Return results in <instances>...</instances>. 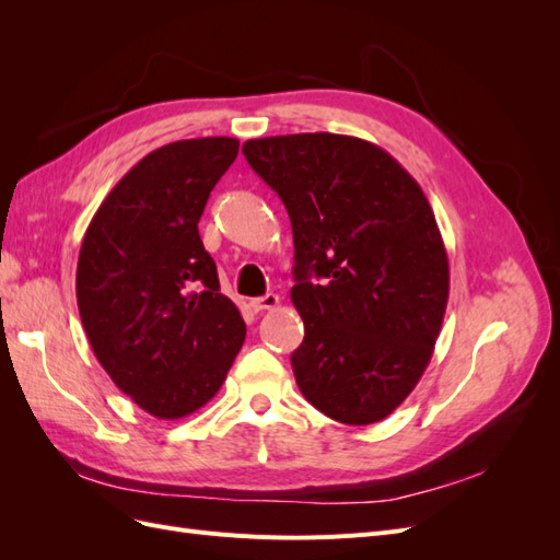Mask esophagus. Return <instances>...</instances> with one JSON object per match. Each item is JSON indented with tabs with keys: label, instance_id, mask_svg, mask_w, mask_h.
Segmentation results:
<instances>
[{
	"label": "esophagus",
	"instance_id": "1",
	"mask_svg": "<svg viewBox=\"0 0 560 560\" xmlns=\"http://www.w3.org/2000/svg\"><path fill=\"white\" fill-rule=\"evenodd\" d=\"M249 306H252V311H257V313L273 311V308L280 306V296L278 294H266V296H259V299H252Z\"/></svg>",
	"mask_w": 560,
	"mask_h": 560
}]
</instances>
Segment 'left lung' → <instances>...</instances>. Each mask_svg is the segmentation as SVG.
I'll return each mask as SVG.
<instances>
[{
	"label": "left lung",
	"mask_w": 560,
	"mask_h": 560,
	"mask_svg": "<svg viewBox=\"0 0 560 560\" xmlns=\"http://www.w3.org/2000/svg\"><path fill=\"white\" fill-rule=\"evenodd\" d=\"M243 154L292 222L301 395L343 425L387 418L428 369L448 303L430 200L385 149L350 135H276Z\"/></svg>",
	"instance_id": "obj_1"
}]
</instances>
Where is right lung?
<instances>
[{
	"instance_id": "right-lung-1",
	"label": "right lung",
	"mask_w": 560,
	"mask_h": 560,
	"mask_svg": "<svg viewBox=\"0 0 560 560\" xmlns=\"http://www.w3.org/2000/svg\"><path fill=\"white\" fill-rule=\"evenodd\" d=\"M238 144L196 138L151 151L107 194L81 243L77 303L95 358L161 420L206 406L245 341L241 311L219 294L198 233Z\"/></svg>"
}]
</instances>
